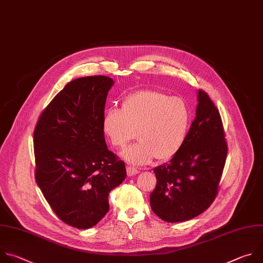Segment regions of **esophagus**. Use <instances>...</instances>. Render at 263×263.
<instances>
[{"label":"esophagus","instance_id":"34e87169","mask_svg":"<svg viewBox=\"0 0 263 263\" xmlns=\"http://www.w3.org/2000/svg\"><path fill=\"white\" fill-rule=\"evenodd\" d=\"M126 172H127V175L128 176H134V175H137L139 173V170L135 167H132V166H128L126 168Z\"/></svg>","mask_w":263,"mask_h":263}]
</instances>
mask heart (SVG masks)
<instances>
[{
    "label": "heart",
    "mask_w": 263,
    "mask_h": 263,
    "mask_svg": "<svg viewBox=\"0 0 263 263\" xmlns=\"http://www.w3.org/2000/svg\"><path fill=\"white\" fill-rule=\"evenodd\" d=\"M190 125V111L179 97H168L155 90L138 91L121 103V109H109L102 119V129L110 144L125 149L121 157L134 165L173 157L182 147Z\"/></svg>",
    "instance_id": "obj_1"
}]
</instances>
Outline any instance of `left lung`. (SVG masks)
<instances>
[{
	"label": "left lung",
	"mask_w": 263,
	"mask_h": 263,
	"mask_svg": "<svg viewBox=\"0 0 263 263\" xmlns=\"http://www.w3.org/2000/svg\"><path fill=\"white\" fill-rule=\"evenodd\" d=\"M222 119L215 103L198 91L196 117L180 150L169 163L154 168L152 212L168 223L191 220L211 206L227 157Z\"/></svg>",
	"instance_id": "obj_1"
}]
</instances>
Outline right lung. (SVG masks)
<instances>
[{
	"label": "right lung",
	"mask_w": 263,
	"mask_h": 263,
	"mask_svg": "<svg viewBox=\"0 0 263 263\" xmlns=\"http://www.w3.org/2000/svg\"><path fill=\"white\" fill-rule=\"evenodd\" d=\"M114 81H71L43 110L34 130L35 179L57 217L89 229L109 212V194L126 177L125 164L107 147L104 106Z\"/></svg>",
	"instance_id": "obj_1"
}]
</instances>
